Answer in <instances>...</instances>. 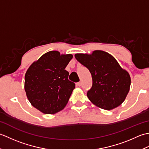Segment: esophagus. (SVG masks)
<instances>
[{"label":"esophagus","instance_id":"1","mask_svg":"<svg viewBox=\"0 0 149 149\" xmlns=\"http://www.w3.org/2000/svg\"><path fill=\"white\" fill-rule=\"evenodd\" d=\"M76 86H81V82H78V83H76Z\"/></svg>","mask_w":149,"mask_h":149}]
</instances>
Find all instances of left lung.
<instances>
[{"label":"left lung","mask_w":149,"mask_h":149,"mask_svg":"<svg viewBox=\"0 0 149 149\" xmlns=\"http://www.w3.org/2000/svg\"><path fill=\"white\" fill-rule=\"evenodd\" d=\"M75 58L90 72L92 86L87 96L100 108L111 110L125 99L131 86L129 73L107 52L95 50L91 54H76Z\"/></svg>","instance_id":"8db88e82"}]
</instances>
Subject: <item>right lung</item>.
<instances>
[{"mask_svg":"<svg viewBox=\"0 0 149 149\" xmlns=\"http://www.w3.org/2000/svg\"><path fill=\"white\" fill-rule=\"evenodd\" d=\"M72 54L58 51L45 53L28 68L25 75V91L32 106L45 114H54L68 103L75 84L68 80L65 70Z\"/></svg>","mask_w":149,"mask_h":149,"instance_id":"add662e5","label":"right lung"}]
</instances>
